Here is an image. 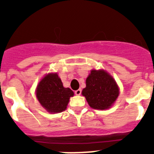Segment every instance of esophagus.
I'll list each match as a JSON object with an SVG mask.
<instances>
[{"label":"esophagus","instance_id":"esophagus-1","mask_svg":"<svg viewBox=\"0 0 154 154\" xmlns=\"http://www.w3.org/2000/svg\"><path fill=\"white\" fill-rule=\"evenodd\" d=\"M81 92H82V90L80 89H78V90L75 91V95H77V96H79L80 94H81Z\"/></svg>","mask_w":154,"mask_h":154}]
</instances>
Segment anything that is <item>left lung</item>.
<instances>
[{"label": "left lung", "instance_id": "1", "mask_svg": "<svg viewBox=\"0 0 154 154\" xmlns=\"http://www.w3.org/2000/svg\"><path fill=\"white\" fill-rule=\"evenodd\" d=\"M85 83L86 86L82 94L92 109H109L119 96V87L112 76L106 71L92 69Z\"/></svg>", "mask_w": 154, "mask_h": 154}]
</instances>
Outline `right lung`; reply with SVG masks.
<instances>
[{
  "label": "right lung",
  "instance_id": "1",
  "mask_svg": "<svg viewBox=\"0 0 154 154\" xmlns=\"http://www.w3.org/2000/svg\"><path fill=\"white\" fill-rule=\"evenodd\" d=\"M74 92L63 86L57 73H49L42 79L37 86V99L48 112L57 113L66 109L70 97Z\"/></svg>",
  "mask_w": 154,
  "mask_h": 154
}]
</instances>
